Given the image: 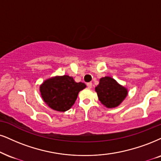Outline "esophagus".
<instances>
[{
  "label": "esophagus",
  "instance_id": "1",
  "mask_svg": "<svg viewBox=\"0 0 161 161\" xmlns=\"http://www.w3.org/2000/svg\"><path fill=\"white\" fill-rule=\"evenodd\" d=\"M86 86H87V87H88V89H91V88H92V83H88V84H86Z\"/></svg>",
  "mask_w": 161,
  "mask_h": 161
}]
</instances>
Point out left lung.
I'll list each match as a JSON object with an SVG mask.
<instances>
[{
  "mask_svg": "<svg viewBox=\"0 0 161 161\" xmlns=\"http://www.w3.org/2000/svg\"><path fill=\"white\" fill-rule=\"evenodd\" d=\"M95 90L98 95V100L107 108L118 107L128 94L126 87L109 76L102 77Z\"/></svg>",
  "mask_w": 161,
  "mask_h": 161,
  "instance_id": "8db88e82",
  "label": "left lung"
}]
</instances>
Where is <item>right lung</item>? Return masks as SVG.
I'll use <instances>...</instances> for the list:
<instances>
[{
    "instance_id": "add662e5",
    "label": "right lung",
    "mask_w": 161,
    "mask_h": 161,
    "mask_svg": "<svg viewBox=\"0 0 161 161\" xmlns=\"http://www.w3.org/2000/svg\"><path fill=\"white\" fill-rule=\"evenodd\" d=\"M84 83L75 82L69 75L47 78L39 86L41 96L45 104L53 110L65 112L69 110L80 91L86 88Z\"/></svg>"
}]
</instances>
